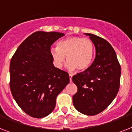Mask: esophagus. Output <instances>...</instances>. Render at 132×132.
I'll use <instances>...</instances> for the list:
<instances>
[{
  "mask_svg": "<svg viewBox=\"0 0 132 132\" xmlns=\"http://www.w3.org/2000/svg\"><path fill=\"white\" fill-rule=\"evenodd\" d=\"M72 75L69 74V79H70V82L72 81Z\"/></svg>",
  "mask_w": 132,
  "mask_h": 132,
  "instance_id": "esophagus-1",
  "label": "esophagus"
}]
</instances>
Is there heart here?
I'll return each mask as SVG.
<instances>
[{
    "label": "heart",
    "mask_w": 132,
    "mask_h": 132,
    "mask_svg": "<svg viewBox=\"0 0 132 132\" xmlns=\"http://www.w3.org/2000/svg\"><path fill=\"white\" fill-rule=\"evenodd\" d=\"M94 46L90 38L71 36L58 42L57 47L51 48V55L55 66L62 67L65 61H68V70H84L90 66L93 59Z\"/></svg>",
    "instance_id": "1"
}]
</instances>
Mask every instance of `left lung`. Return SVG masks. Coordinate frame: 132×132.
<instances>
[{
  "instance_id": "1",
  "label": "left lung",
  "mask_w": 132,
  "mask_h": 132,
  "mask_svg": "<svg viewBox=\"0 0 132 132\" xmlns=\"http://www.w3.org/2000/svg\"><path fill=\"white\" fill-rule=\"evenodd\" d=\"M96 49L94 62L86 70L72 77L77 92L72 96L76 110L84 114H98L112 102L120 86L121 66L114 50L108 41L92 34Z\"/></svg>"
}]
</instances>
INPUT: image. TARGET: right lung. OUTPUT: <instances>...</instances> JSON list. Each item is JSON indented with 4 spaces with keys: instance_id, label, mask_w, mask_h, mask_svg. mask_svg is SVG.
<instances>
[{
    "instance_id": "1",
    "label": "right lung",
    "mask_w": 132,
    "mask_h": 132,
    "mask_svg": "<svg viewBox=\"0 0 132 132\" xmlns=\"http://www.w3.org/2000/svg\"><path fill=\"white\" fill-rule=\"evenodd\" d=\"M64 36L37 31L22 42L10 62V90L22 110L43 118L53 112L56 98L70 81L68 72L53 66L51 46Z\"/></svg>"
}]
</instances>
